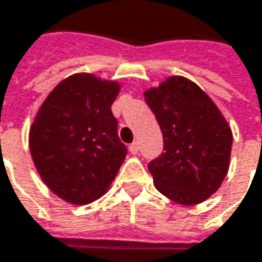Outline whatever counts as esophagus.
I'll return each mask as SVG.
<instances>
[{
	"label": "esophagus",
	"mask_w": 262,
	"mask_h": 262,
	"mask_svg": "<svg viewBox=\"0 0 262 262\" xmlns=\"http://www.w3.org/2000/svg\"><path fill=\"white\" fill-rule=\"evenodd\" d=\"M129 151H130L132 155H136V153L139 151V142H138V141L132 142L130 145H129Z\"/></svg>",
	"instance_id": "34e87169"
}]
</instances>
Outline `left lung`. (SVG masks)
Here are the masks:
<instances>
[{
    "label": "left lung",
    "instance_id": "obj_1",
    "mask_svg": "<svg viewBox=\"0 0 262 262\" xmlns=\"http://www.w3.org/2000/svg\"><path fill=\"white\" fill-rule=\"evenodd\" d=\"M164 138V153L148 162L155 186L179 205L214 194L228 174L232 132L214 101L191 80L170 77L145 91Z\"/></svg>",
    "mask_w": 262,
    "mask_h": 262
}]
</instances>
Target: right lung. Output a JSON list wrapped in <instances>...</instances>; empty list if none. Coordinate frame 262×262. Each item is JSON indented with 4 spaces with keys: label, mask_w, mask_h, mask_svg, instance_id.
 <instances>
[{
    "label": "right lung",
    "mask_w": 262,
    "mask_h": 262,
    "mask_svg": "<svg viewBox=\"0 0 262 262\" xmlns=\"http://www.w3.org/2000/svg\"><path fill=\"white\" fill-rule=\"evenodd\" d=\"M120 84L74 74L60 81L30 129V151L45 185L63 200L86 205L106 192L127 147L111 106Z\"/></svg>",
    "instance_id": "right-lung-1"
}]
</instances>
